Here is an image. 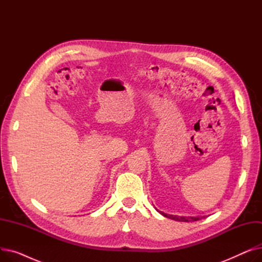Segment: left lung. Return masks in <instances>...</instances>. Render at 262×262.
<instances>
[{"label":"left lung","mask_w":262,"mask_h":262,"mask_svg":"<svg viewBox=\"0 0 262 262\" xmlns=\"http://www.w3.org/2000/svg\"><path fill=\"white\" fill-rule=\"evenodd\" d=\"M160 214H162L163 216H166L168 219H171V220H174V221H178V222H194V221H199V220L205 217L206 215H198V216H184V215H174V214H168V213H164L163 211H160L158 209H156Z\"/></svg>","instance_id":"8db88e82"}]
</instances>
